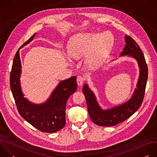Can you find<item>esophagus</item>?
<instances>
[{
    "mask_svg": "<svg viewBox=\"0 0 157 157\" xmlns=\"http://www.w3.org/2000/svg\"><path fill=\"white\" fill-rule=\"evenodd\" d=\"M84 78L82 76H79L77 77V83L78 86H81L84 82Z\"/></svg>",
    "mask_w": 157,
    "mask_h": 157,
    "instance_id": "esophagus-1",
    "label": "esophagus"
}]
</instances>
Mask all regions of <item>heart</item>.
Instances as JSON below:
<instances>
[{"mask_svg": "<svg viewBox=\"0 0 157 157\" xmlns=\"http://www.w3.org/2000/svg\"><path fill=\"white\" fill-rule=\"evenodd\" d=\"M113 36L109 32L83 33L74 36L69 45V55L72 59H79L87 55L86 63L97 65L113 43Z\"/></svg>", "mask_w": 157, "mask_h": 157, "instance_id": "1", "label": "heart"}]
</instances>
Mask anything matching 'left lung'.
Returning a JSON list of instances; mask_svg holds the SVG:
<instances>
[{
	"label": "left lung",
	"mask_w": 157,
	"mask_h": 157,
	"mask_svg": "<svg viewBox=\"0 0 157 157\" xmlns=\"http://www.w3.org/2000/svg\"><path fill=\"white\" fill-rule=\"evenodd\" d=\"M125 41L126 44L121 56L128 55L135 58L140 70L137 88L132 98L121 105L104 110L98 104L94 94L88 85L85 84L82 88L89 116L94 124L99 126H114L124 122L136 113L144 100L148 78L147 64L144 55L136 41L128 35H125Z\"/></svg>",
	"instance_id": "1"
}]
</instances>
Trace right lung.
<instances>
[{"instance_id":"1","label":"right lung","mask_w":157,"mask_h":157,"mask_svg":"<svg viewBox=\"0 0 157 157\" xmlns=\"http://www.w3.org/2000/svg\"><path fill=\"white\" fill-rule=\"evenodd\" d=\"M33 34L21 48L29 43ZM21 61L19 49L17 52L10 76V89L20 115L35 128L42 132L53 133L62 129L66 124L65 110L67 101L77 89L76 77L61 81L48 99L41 104H35L24 97L20 87Z\"/></svg>"}]
</instances>
